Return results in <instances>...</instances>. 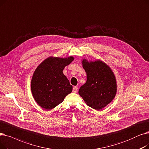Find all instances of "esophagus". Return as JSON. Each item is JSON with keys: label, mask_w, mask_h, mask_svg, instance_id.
Segmentation results:
<instances>
[{"label": "esophagus", "mask_w": 149, "mask_h": 149, "mask_svg": "<svg viewBox=\"0 0 149 149\" xmlns=\"http://www.w3.org/2000/svg\"><path fill=\"white\" fill-rule=\"evenodd\" d=\"M77 91V87L76 86H74L73 87V93H76Z\"/></svg>", "instance_id": "obj_1"}]
</instances>
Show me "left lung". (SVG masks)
<instances>
[{"label":"left lung","instance_id":"obj_1","mask_svg":"<svg viewBox=\"0 0 149 149\" xmlns=\"http://www.w3.org/2000/svg\"><path fill=\"white\" fill-rule=\"evenodd\" d=\"M87 73V81L79 90L84 102L92 109L100 110L109 104L117 92L116 77L111 68L104 62L96 59L82 60Z\"/></svg>","mask_w":149,"mask_h":149}]
</instances>
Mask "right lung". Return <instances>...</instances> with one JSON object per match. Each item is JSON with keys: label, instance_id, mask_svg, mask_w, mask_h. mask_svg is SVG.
<instances>
[{"label": "right lung", "instance_id": "right-lung-1", "mask_svg": "<svg viewBox=\"0 0 149 149\" xmlns=\"http://www.w3.org/2000/svg\"><path fill=\"white\" fill-rule=\"evenodd\" d=\"M74 57L49 56L35 70L31 81L33 96L38 104L46 110L56 107L72 91L63 70L74 60Z\"/></svg>", "mask_w": 149, "mask_h": 149}]
</instances>
